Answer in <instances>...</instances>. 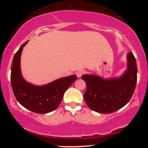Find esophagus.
<instances>
[{
	"mask_svg": "<svg viewBox=\"0 0 148 148\" xmlns=\"http://www.w3.org/2000/svg\"><path fill=\"white\" fill-rule=\"evenodd\" d=\"M84 74V70H79L77 71L76 73V76H78V77H81V76H82V74Z\"/></svg>",
	"mask_w": 148,
	"mask_h": 148,
	"instance_id": "34e87169",
	"label": "esophagus"
}]
</instances>
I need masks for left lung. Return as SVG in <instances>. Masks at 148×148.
I'll list each match as a JSON object with an SVG mask.
<instances>
[{
    "label": "left lung",
    "instance_id": "obj_1",
    "mask_svg": "<svg viewBox=\"0 0 148 148\" xmlns=\"http://www.w3.org/2000/svg\"><path fill=\"white\" fill-rule=\"evenodd\" d=\"M127 70L118 77L103 79L95 74H84L81 79L87 86L84 97L88 106L100 113H111L129 102L137 81L136 61L132 52L127 55Z\"/></svg>",
    "mask_w": 148,
    "mask_h": 148
}]
</instances>
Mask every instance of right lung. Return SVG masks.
Masks as SVG:
<instances>
[{
	"mask_svg": "<svg viewBox=\"0 0 148 148\" xmlns=\"http://www.w3.org/2000/svg\"><path fill=\"white\" fill-rule=\"evenodd\" d=\"M28 41L21 46L15 53L11 67V84L18 103L30 111L40 114L49 113L58 108L64 92L77 79L71 75L55 80L43 86H36L27 82L21 71V56L23 47Z\"/></svg>",
	"mask_w": 148,
	"mask_h": 148,
	"instance_id": "1",
	"label": "right lung"
}]
</instances>
